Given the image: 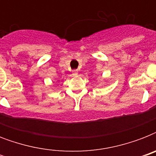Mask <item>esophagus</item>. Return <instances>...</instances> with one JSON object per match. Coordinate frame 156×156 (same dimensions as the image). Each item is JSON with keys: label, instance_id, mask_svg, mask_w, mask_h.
<instances>
[{"label": "esophagus", "instance_id": "obj_1", "mask_svg": "<svg viewBox=\"0 0 156 156\" xmlns=\"http://www.w3.org/2000/svg\"><path fill=\"white\" fill-rule=\"evenodd\" d=\"M78 74V69L73 70V75H77Z\"/></svg>", "mask_w": 156, "mask_h": 156}]
</instances>
